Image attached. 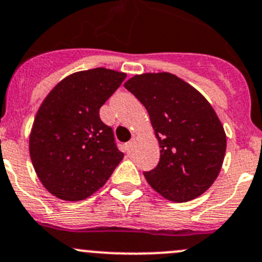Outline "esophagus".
<instances>
[{
    "mask_svg": "<svg viewBox=\"0 0 262 262\" xmlns=\"http://www.w3.org/2000/svg\"><path fill=\"white\" fill-rule=\"evenodd\" d=\"M133 146H134V141L128 142V143L125 144V151H126V154H130L132 148H133Z\"/></svg>",
    "mask_w": 262,
    "mask_h": 262,
    "instance_id": "obj_1",
    "label": "esophagus"
}]
</instances>
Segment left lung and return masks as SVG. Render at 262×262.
Segmentation results:
<instances>
[{"mask_svg": "<svg viewBox=\"0 0 262 262\" xmlns=\"http://www.w3.org/2000/svg\"><path fill=\"white\" fill-rule=\"evenodd\" d=\"M146 107L160 144L159 165L143 172L148 184L172 202H187L216 180L227 134L209 101L170 73H144L124 83Z\"/></svg>", "mask_w": 262, "mask_h": 262, "instance_id": "8db88e82", "label": "left lung"}]
</instances>
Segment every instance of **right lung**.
Masks as SVG:
<instances>
[{"label":"right lung","mask_w":262,"mask_h":262,"mask_svg":"<svg viewBox=\"0 0 262 262\" xmlns=\"http://www.w3.org/2000/svg\"><path fill=\"white\" fill-rule=\"evenodd\" d=\"M126 78L96 68L58 82L37 111L29 155L43 187L63 201H82L105 185L124 154L100 108Z\"/></svg>","instance_id":"1"}]
</instances>
